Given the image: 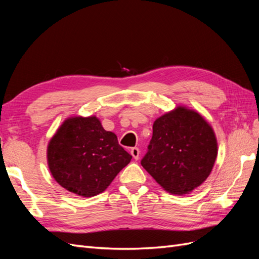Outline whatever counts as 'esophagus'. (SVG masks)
<instances>
[{"instance_id": "34e87169", "label": "esophagus", "mask_w": 259, "mask_h": 259, "mask_svg": "<svg viewBox=\"0 0 259 259\" xmlns=\"http://www.w3.org/2000/svg\"><path fill=\"white\" fill-rule=\"evenodd\" d=\"M131 154L133 158H134L135 160H138L139 159V154H140V151L138 148H132L131 149Z\"/></svg>"}]
</instances>
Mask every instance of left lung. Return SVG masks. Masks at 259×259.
Masks as SVG:
<instances>
[{
	"instance_id": "left-lung-1",
	"label": "left lung",
	"mask_w": 259,
	"mask_h": 259,
	"mask_svg": "<svg viewBox=\"0 0 259 259\" xmlns=\"http://www.w3.org/2000/svg\"><path fill=\"white\" fill-rule=\"evenodd\" d=\"M143 167L164 190L186 195L209 176L217 158L215 132L199 112L177 106L153 122Z\"/></svg>"
}]
</instances>
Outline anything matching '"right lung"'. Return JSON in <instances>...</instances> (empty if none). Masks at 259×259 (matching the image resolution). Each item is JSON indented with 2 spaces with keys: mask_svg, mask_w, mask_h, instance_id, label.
<instances>
[{
  "mask_svg": "<svg viewBox=\"0 0 259 259\" xmlns=\"http://www.w3.org/2000/svg\"><path fill=\"white\" fill-rule=\"evenodd\" d=\"M46 158L52 176L62 188L92 198L107 189L132 155L96 115H74L67 117L51 138Z\"/></svg>",
  "mask_w": 259,
  "mask_h": 259,
  "instance_id": "add662e5",
  "label": "right lung"
}]
</instances>
